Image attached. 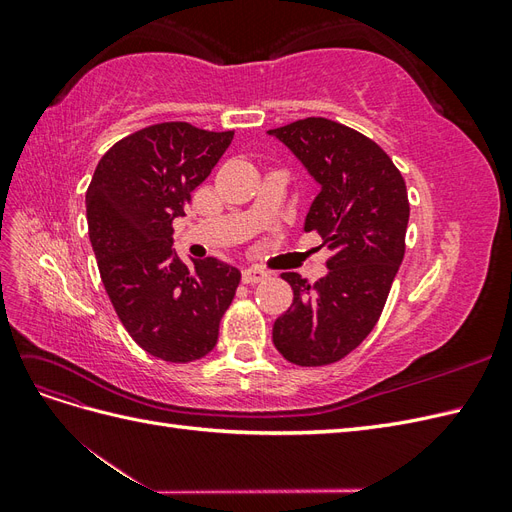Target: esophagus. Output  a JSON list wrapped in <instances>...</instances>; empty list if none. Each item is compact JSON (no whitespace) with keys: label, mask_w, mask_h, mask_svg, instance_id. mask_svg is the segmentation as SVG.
I'll return each mask as SVG.
<instances>
[{"label":"esophagus","mask_w":512,"mask_h":512,"mask_svg":"<svg viewBox=\"0 0 512 512\" xmlns=\"http://www.w3.org/2000/svg\"><path fill=\"white\" fill-rule=\"evenodd\" d=\"M265 277H269V271L260 269V267H247L243 269V282L245 284H258L265 280Z\"/></svg>","instance_id":"1"}]
</instances>
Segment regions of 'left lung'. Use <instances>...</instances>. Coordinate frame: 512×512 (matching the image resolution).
<instances>
[{
	"instance_id": "left-lung-1",
	"label": "left lung",
	"mask_w": 512,
	"mask_h": 512,
	"mask_svg": "<svg viewBox=\"0 0 512 512\" xmlns=\"http://www.w3.org/2000/svg\"><path fill=\"white\" fill-rule=\"evenodd\" d=\"M269 134L320 185L305 230L331 250L329 273L314 286L282 273L294 299L273 324V344L294 365H329L359 346L382 314L406 252V181L371 138L337 121L307 117Z\"/></svg>"
}]
</instances>
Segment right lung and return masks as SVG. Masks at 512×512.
Returning <instances> with one entry per match:
<instances>
[{"mask_svg": "<svg viewBox=\"0 0 512 512\" xmlns=\"http://www.w3.org/2000/svg\"><path fill=\"white\" fill-rule=\"evenodd\" d=\"M232 136L156 123L108 149L87 188L89 241L108 299L134 342L168 363L198 361L215 348L241 282V271L218 258L185 265L173 250V220Z\"/></svg>", "mask_w": 512, "mask_h": 512, "instance_id": "obj_1", "label": "right lung"}]
</instances>
